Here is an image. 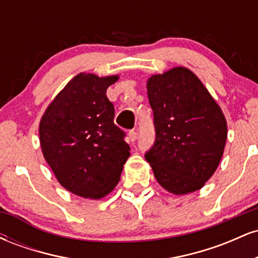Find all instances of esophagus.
<instances>
[{
    "label": "esophagus",
    "mask_w": 258,
    "mask_h": 258,
    "mask_svg": "<svg viewBox=\"0 0 258 258\" xmlns=\"http://www.w3.org/2000/svg\"><path fill=\"white\" fill-rule=\"evenodd\" d=\"M137 137H138V133L137 131H135V130H131V131L128 132V138L131 142H135L136 139H137Z\"/></svg>",
    "instance_id": "obj_1"
}]
</instances>
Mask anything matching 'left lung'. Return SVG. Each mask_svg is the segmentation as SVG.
<instances>
[{
  "label": "left lung",
  "instance_id": "left-lung-1",
  "mask_svg": "<svg viewBox=\"0 0 258 258\" xmlns=\"http://www.w3.org/2000/svg\"><path fill=\"white\" fill-rule=\"evenodd\" d=\"M155 141L146 153L159 184L182 195L198 190L220 164L227 122L205 86L185 68L148 80Z\"/></svg>",
  "mask_w": 258,
  "mask_h": 258
}]
</instances>
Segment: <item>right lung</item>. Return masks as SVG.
<instances>
[{"label": "right lung", "instance_id": "add662e5", "mask_svg": "<svg viewBox=\"0 0 258 258\" xmlns=\"http://www.w3.org/2000/svg\"><path fill=\"white\" fill-rule=\"evenodd\" d=\"M116 80L79 74L41 119L44 159L59 183L79 197L99 199L110 193L130 156L126 133L114 123V104L106 97Z\"/></svg>", "mask_w": 258, "mask_h": 258}]
</instances>
